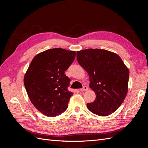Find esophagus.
<instances>
[{
	"instance_id": "esophagus-1",
	"label": "esophagus",
	"mask_w": 148,
	"mask_h": 148,
	"mask_svg": "<svg viewBox=\"0 0 148 148\" xmlns=\"http://www.w3.org/2000/svg\"><path fill=\"white\" fill-rule=\"evenodd\" d=\"M88 86H83L82 89H80V91H86L88 90Z\"/></svg>"
}]
</instances>
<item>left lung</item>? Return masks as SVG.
<instances>
[{
  "label": "left lung",
  "instance_id": "1",
  "mask_svg": "<svg viewBox=\"0 0 148 148\" xmlns=\"http://www.w3.org/2000/svg\"><path fill=\"white\" fill-rule=\"evenodd\" d=\"M79 64L89 77V88L96 95L87 107L96 115L105 117L117 110L128 89L129 70L117 53L104 49H88L77 52Z\"/></svg>",
  "mask_w": 148,
  "mask_h": 148
}]
</instances>
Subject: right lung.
<instances>
[{"label":"right lung","mask_w":148,"mask_h":148,"mask_svg":"<svg viewBox=\"0 0 148 148\" xmlns=\"http://www.w3.org/2000/svg\"><path fill=\"white\" fill-rule=\"evenodd\" d=\"M75 51L54 48L39 53L30 63L24 84L31 103L48 117L64 112L73 92L67 87L70 79L65 71L73 62Z\"/></svg>","instance_id":"obj_1"}]
</instances>
